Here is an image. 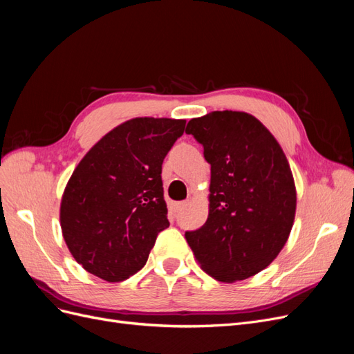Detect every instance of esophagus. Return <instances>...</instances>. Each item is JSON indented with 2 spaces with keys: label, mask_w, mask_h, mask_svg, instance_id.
Masks as SVG:
<instances>
[{
  "label": "esophagus",
  "mask_w": 354,
  "mask_h": 354,
  "mask_svg": "<svg viewBox=\"0 0 354 354\" xmlns=\"http://www.w3.org/2000/svg\"><path fill=\"white\" fill-rule=\"evenodd\" d=\"M186 205H187V202H176V203H173V209H174V212H180Z\"/></svg>",
  "instance_id": "esophagus-1"
}]
</instances>
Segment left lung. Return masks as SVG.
I'll return each mask as SVG.
<instances>
[{"label":"left lung","instance_id":"8db88e82","mask_svg":"<svg viewBox=\"0 0 354 354\" xmlns=\"http://www.w3.org/2000/svg\"><path fill=\"white\" fill-rule=\"evenodd\" d=\"M186 133L203 146L211 165L208 218L186 241L195 259L218 282L260 273L291 233L297 189L274 136L255 116L214 111L190 120Z\"/></svg>","mask_w":354,"mask_h":354}]
</instances>
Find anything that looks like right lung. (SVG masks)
Masks as SVG:
<instances>
[{
    "label": "right lung",
    "instance_id": "right-lung-1",
    "mask_svg": "<svg viewBox=\"0 0 354 354\" xmlns=\"http://www.w3.org/2000/svg\"><path fill=\"white\" fill-rule=\"evenodd\" d=\"M185 127L186 120L133 118L80 160L62 195L60 227L84 270L121 282L146 264L169 226L160 173Z\"/></svg>",
    "mask_w": 354,
    "mask_h": 354
}]
</instances>
